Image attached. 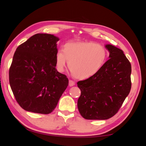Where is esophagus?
Returning <instances> with one entry per match:
<instances>
[{
    "label": "esophagus",
    "instance_id": "esophagus-1",
    "mask_svg": "<svg viewBox=\"0 0 146 146\" xmlns=\"http://www.w3.org/2000/svg\"><path fill=\"white\" fill-rule=\"evenodd\" d=\"M75 84H76V83H75V82L74 81L71 80H70L69 81V86H73L75 85Z\"/></svg>",
    "mask_w": 146,
    "mask_h": 146
}]
</instances>
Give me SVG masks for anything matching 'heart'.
Returning a JSON list of instances; mask_svg holds the SVG:
<instances>
[{
  "label": "heart",
  "mask_w": 146,
  "mask_h": 146,
  "mask_svg": "<svg viewBox=\"0 0 146 146\" xmlns=\"http://www.w3.org/2000/svg\"><path fill=\"white\" fill-rule=\"evenodd\" d=\"M107 58L105 47L92 42H70L63 49L57 51L56 66L60 72H63L69 61L68 66L74 77L79 79L91 77L103 67Z\"/></svg>",
  "instance_id": "heart-1"
}]
</instances>
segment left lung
I'll return each mask as SVG.
<instances>
[{
  "label": "left lung",
  "mask_w": 146,
  "mask_h": 146,
  "mask_svg": "<svg viewBox=\"0 0 146 146\" xmlns=\"http://www.w3.org/2000/svg\"><path fill=\"white\" fill-rule=\"evenodd\" d=\"M105 47L110 59L94 76L77 82L81 91L77 107L86 119L105 120L113 117L131 90L130 61L120 48L111 44Z\"/></svg>",
  "instance_id": "left-lung-1"
}]
</instances>
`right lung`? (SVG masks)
Here are the masks:
<instances>
[{
  "label": "right lung",
  "instance_id": "1",
  "mask_svg": "<svg viewBox=\"0 0 146 146\" xmlns=\"http://www.w3.org/2000/svg\"><path fill=\"white\" fill-rule=\"evenodd\" d=\"M58 41L54 35L37 33L16 48L9 82L17 102L26 111L50 113L68 86L67 77L55 68Z\"/></svg>",
  "mask_w": 146,
  "mask_h": 146
}]
</instances>
